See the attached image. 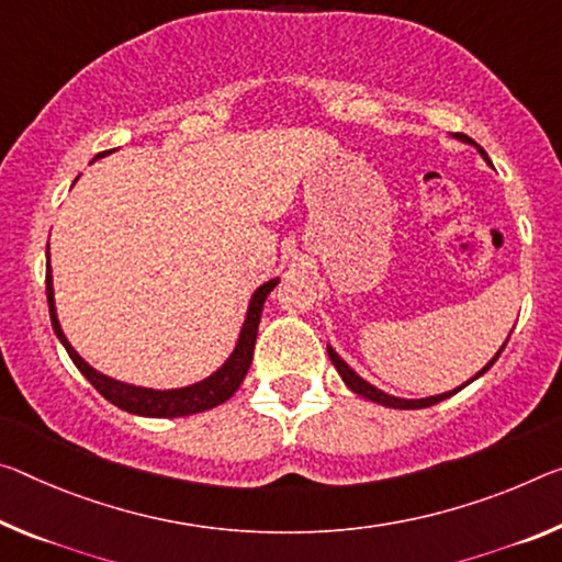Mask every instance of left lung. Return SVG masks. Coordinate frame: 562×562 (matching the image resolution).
Listing matches in <instances>:
<instances>
[{
    "label": "left lung",
    "mask_w": 562,
    "mask_h": 562,
    "mask_svg": "<svg viewBox=\"0 0 562 562\" xmlns=\"http://www.w3.org/2000/svg\"><path fill=\"white\" fill-rule=\"evenodd\" d=\"M452 137L460 139V142H465V145H475V147H477V153L483 155L485 162H490V157L485 155V149L480 147L477 142H473V139H470L468 135H462V132H456V135H452ZM505 345H507V342H503V347H501V350H497L495 358L490 360V362L485 364V368L480 370L473 380H477L480 375H485V372H487L490 368H493L495 360L501 358V352L505 350ZM327 355H329V360H333V364H335V368H337V372H340V378H342L345 385L350 387L355 395H362L364 400H372V403H378V405H385V407H395V409H420V407H430V405H435V403H440V400H445V397L456 395L460 387H465V385H470V382H473V380H468L465 385H460V387L450 390V393H442V395H432V397H423V400H405V397H395V395H387V393H382V390H378L375 385H370L368 380H362V378L358 375V372H355V370L350 368V364H347V362L340 358V355H337V352H335L333 347H329V345H327Z\"/></svg>",
    "instance_id": "1"
}]
</instances>
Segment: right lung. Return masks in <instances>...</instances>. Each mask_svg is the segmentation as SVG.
<instances>
[{
    "instance_id": "right-lung-1",
    "label": "right lung",
    "mask_w": 562,
    "mask_h": 562,
    "mask_svg": "<svg viewBox=\"0 0 562 562\" xmlns=\"http://www.w3.org/2000/svg\"><path fill=\"white\" fill-rule=\"evenodd\" d=\"M97 157H104L97 155ZM49 257V252H47ZM280 280L274 278L270 282L260 284L255 290L252 300H249L247 307V317L243 323V329H239L237 345L225 364L217 372H212L210 378H204L194 385L187 387H177V390H153V387H137V385H127V382L112 380L97 372L92 364H87L82 358H79L77 350L61 333L59 319H57V307H55V288H52V267L47 265V302H49V317H52V327H55V335L59 337V342L65 345V350L72 362L77 364V370L92 382L97 393H100L104 400H110L112 405H117L120 409H127L132 415H142V417H184V415H194V413H204V409H212L225 403V400L233 397L237 393V387L243 385V380L247 375L249 364H252V352H255V340H257V325H260L262 317V307L265 300L270 292L274 290V284Z\"/></svg>"
}]
</instances>
